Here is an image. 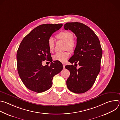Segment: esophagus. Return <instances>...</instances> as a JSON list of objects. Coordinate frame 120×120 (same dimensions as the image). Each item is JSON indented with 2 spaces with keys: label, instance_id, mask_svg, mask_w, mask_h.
I'll use <instances>...</instances> for the list:
<instances>
[{
  "label": "esophagus",
  "instance_id": "obj_1",
  "mask_svg": "<svg viewBox=\"0 0 120 120\" xmlns=\"http://www.w3.org/2000/svg\"><path fill=\"white\" fill-rule=\"evenodd\" d=\"M63 68H64H64H65V64H63Z\"/></svg>",
  "mask_w": 120,
  "mask_h": 120
}]
</instances>
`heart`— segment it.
Instances as JSON below:
<instances>
[{
	"instance_id": "heart-1",
	"label": "heart",
	"mask_w": 120,
	"mask_h": 120,
	"mask_svg": "<svg viewBox=\"0 0 120 120\" xmlns=\"http://www.w3.org/2000/svg\"><path fill=\"white\" fill-rule=\"evenodd\" d=\"M59 39L62 40L66 42V48L72 51L75 46V42L73 40V34L69 31H63L58 34L56 36ZM48 47L50 52H53L54 49V40L52 38H50L48 41ZM69 56V53L68 52H57L53 56V59L60 62H65Z\"/></svg>"
}]
</instances>
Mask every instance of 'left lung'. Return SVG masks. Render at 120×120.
Masks as SVG:
<instances>
[{"mask_svg":"<svg viewBox=\"0 0 120 120\" xmlns=\"http://www.w3.org/2000/svg\"><path fill=\"white\" fill-rule=\"evenodd\" d=\"M64 28L71 30L77 37L74 55L68 61L80 66L78 70L77 65L65 66L70 72L67 87L73 93L82 94L92 87L100 72L102 53L100 42L94 32L82 23H66Z\"/></svg>","mask_w":120,"mask_h":120,"instance_id":"8db88e82","label":"left lung"}]
</instances>
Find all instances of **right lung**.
<instances>
[{
	"instance_id": "obj_1",
	"label": "right lung",
	"mask_w": 120,
	"mask_h": 120,
	"mask_svg": "<svg viewBox=\"0 0 120 120\" xmlns=\"http://www.w3.org/2000/svg\"><path fill=\"white\" fill-rule=\"evenodd\" d=\"M62 24H46L32 30L21 42L17 51L16 60L19 75L27 88L38 93L45 92L52 86L54 76L63 69L62 64L52 62L48 41L52 34L58 30ZM48 60L50 66H43Z\"/></svg>"
}]
</instances>
